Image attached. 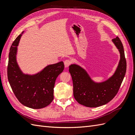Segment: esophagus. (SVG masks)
<instances>
[{
	"instance_id": "34e87169",
	"label": "esophagus",
	"mask_w": 135,
	"mask_h": 135,
	"mask_svg": "<svg viewBox=\"0 0 135 135\" xmlns=\"http://www.w3.org/2000/svg\"><path fill=\"white\" fill-rule=\"evenodd\" d=\"M71 61L70 60H66L64 61V65L65 67H68L69 65H70L71 64Z\"/></svg>"
}]
</instances>
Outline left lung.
<instances>
[{
  "label": "left lung",
  "mask_w": 135,
  "mask_h": 135,
  "mask_svg": "<svg viewBox=\"0 0 135 135\" xmlns=\"http://www.w3.org/2000/svg\"><path fill=\"white\" fill-rule=\"evenodd\" d=\"M113 42L119 50L120 60L118 68L112 77L101 83L91 80L84 69L76 65L69 66L73 83V95L79 104L89 108L105 105L116 96L126 74L127 62L123 44L116 37Z\"/></svg>",
  "instance_id": "1"
}]
</instances>
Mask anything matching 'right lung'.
Returning a JSON list of instances; mask_svg holds the SVG:
<instances>
[{
    "instance_id": "add662e5",
    "label": "right lung",
    "mask_w": 135,
    "mask_h": 135,
    "mask_svg": "<svg viewBox=\"0 0 135 135\" xmlns=\"http://www.w3.org/2000/svg\"><path fill=\"white\" fill-rule=\"evenodd\" d=\"M21 35L14 40L10 48L7 76L15 95L22 105L32 109H41L54 100L55 81L64 69V62L48 65L38 74H23L16 62V55Z\"/></svg>"
}]
</instances>
